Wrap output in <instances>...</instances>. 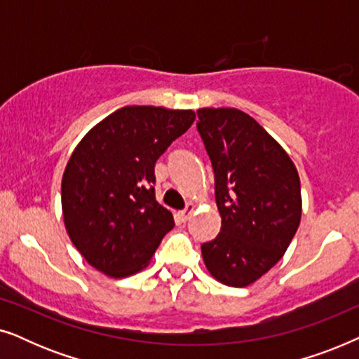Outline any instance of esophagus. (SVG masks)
<instances>
[{"label": "esophagus", "instance_id": "1", "mask_svg": "<svg viewBox=\"0 0 359 359\" xmlns=\"http://www.w3.org/2000/svg\"><path fill=\"white\" fill-rule=\"evenodd\" d=\"M193 214H194V205L189 204L184 210H181V212L178 214V217H180L181 222H188V220L193 217Z\"/></svg>", "mask_w": 359, "mask_h": 359}]
</instances>
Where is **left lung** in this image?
Listing matches in <instances>:
<instances>
[{
    "label": "left lung",
    "mask_w": 359,
    "mask_h": 359,
    "mask_svg": "<svg viewBox=\"0 0 359 359\" xmlns=\"http://www.w3.org/2000/svg\"><path fill=\"white\" fill-rule=\"evenodd\" d=\"M198 130L214 170L222 227L201 245L219 283L245 287L268 273L301 224V181L286 150L247 112L203 107Z\"/></svg>",
    "instance_id": "obj_1"
}]
</instances>
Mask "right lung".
<instances>
[{
  "mask_svg": "<svg viewBox=\"0 0 359 359\" xmlns=\"http://www.w3.org/2000/svg\"><path fill=\"white\" fill-rule=\"evenodd\" d=\"M196 119L191 109L126 106L75 147L62 178V212L81 257L109 278L150 263L173 214L155 199V163Z\"/></svg>",
  "mask_w": 359,
  "mask_h": 359,
  "instance_id": "1",
  "label": "right lung"
}]
</instances>
